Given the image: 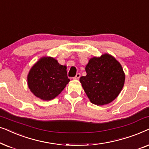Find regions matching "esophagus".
<instances>
[{"label": "esophagus", "instance_id": "esophagus-1", "mask_svg": "<svg viewBox=\"0 0 149 149\" xmlns=\"http://www.w3.org/2000/svg\"><path fill=\"white\" fill-rule=\"evenodd\" d=\"M81 77V74L80 73H77L76 76H75L74 78H73V79H75V80H77V79H79V78H80Z\"/></svg>", "mask_w": 149, "mask_h": 149}]
</instances>
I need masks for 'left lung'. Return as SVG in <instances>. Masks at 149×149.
<instances>
[{"label": "left lung", "mask_w": 149, "mask_h": 149, "mask_svg": "<svg viewBox=\"0 0 149 149\" xmlns=\"http://www.w3.org/2000/svg\"><path fill=\"white\" fill-rule=\"evenodd\" d=\"M87 75L80 83L90 102L97 106L111 103L121 92L125 83L121 65L109 54L89 59L85 66Z\"/></svg>", "instance_id": "1"}]
</instances>
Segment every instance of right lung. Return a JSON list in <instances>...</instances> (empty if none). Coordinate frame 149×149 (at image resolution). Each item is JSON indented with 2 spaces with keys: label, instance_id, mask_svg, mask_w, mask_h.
I'll return each mask as SVG.
<instances>
[{
  "label": "right lung",
  "instance_id": "1",
  "mask_svg": "<svg viewBox=\"0 0 149 149\" xmlns=\"http://www.w3.org/2000/svg\"><path fill=\"white\" fill-rule=\"evenodd\" d=\"M66 68V66L60 64L54 58L42 57L28 72V88L36 97L42 100L55 98L70 81Z\"/></svg>",
  "mask_w": 149,
  "mask_h": 149
}]
</instances>
